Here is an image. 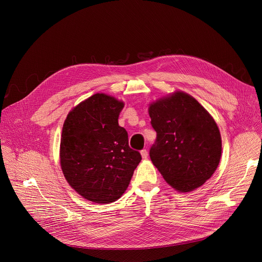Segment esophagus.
I'll list each match as a JSON object with an SVG mask.
<instances>
[{
	"instance_id": "esophagus-1",
	"label": "esophagus",
	"mask_w": 262,
	"mask_h": 262,
	"mask_svg": "<svg viewBox=\"0 0 262 262\" xmlns=\"http://www.w3.org/2000/svg\"><path fill=\"white\" fill-rule=\"evenodd\" d=\"M141 155H142V158H143V159H146L147 156H148V151L146 149L141 150Z\"/></svg>"
}]
</instances>
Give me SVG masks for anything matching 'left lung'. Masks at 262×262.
<instances>
[{"instance_id":"obj_1","label":"left lung","mask_w":262,"mask_h":262,"mask_svg":"<svg viewBox=\"0 0 262 262\" xmlns=\"http://www.w3.org/2000/svg\"><path fill=\"white\" fill-rule=\"evenodd\" d=\"M151 126L156 132L151 161L167 184L179 191L203 186L220 162L219 128L203 106L178 92L150 105Z\"/></svg>"}]
</instances>
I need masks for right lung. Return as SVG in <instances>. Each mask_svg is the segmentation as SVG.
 Returning <instances> with one entry per match:
<instances>
[{
	"instance_id": "right-lung-1",
	"label": "right lung",
	"mask_w": 262,
	"mask_h": 262,
	"mask_svg": "<svg viewBox=\"0 0 262 262\" xmlns=\"http://www.w3.org/2000/svg\"><path fill=\"white\" fill-rule=\"evenodd\" d=\"M124 104L96 94L68 115L60 140V164L71 185L84 199L109 204L126 190L140 152L130 148L118 118Z\"/></svg>"
}]
</instances>
